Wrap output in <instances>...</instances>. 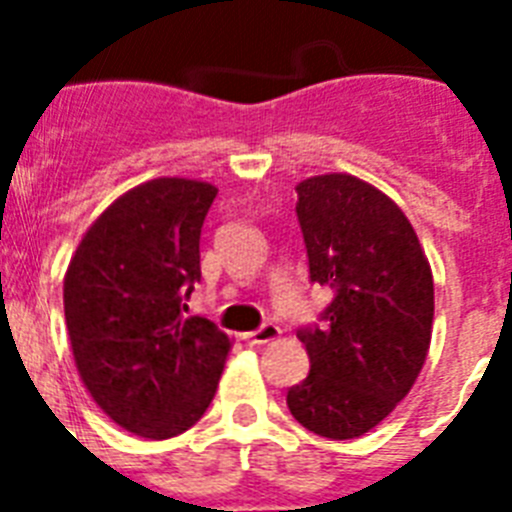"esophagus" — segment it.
Segmentation results:
<instances>
[{
    "label": "esophagus",
    "instance_id": "1",
    "mask_svg": "<svg viewBox=\"0 0 512 512\" xmlns=\"http://www.w3.org/2000/svg\"><path fill=\"white\" fill-rule=\"evenodd\" d=\"M279 335H281V329L276 327V324H263V327L255 329V332H247L244 340H247L249 345H265V342L276 340Z\"/></svg>",
    "mask_w": 512,
    "mask_h": 512
}]
</instances>
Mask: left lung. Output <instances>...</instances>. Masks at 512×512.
<instances>
[{
  "mask_svg": "<svg viewBox=\"0 0 512 512\" xmlns=\"http://www.w3.org/2000/svg\"><path fill=\"white\" fill-rule=\"evenodd\" d=\"M297 220L313 284L332 292L297 329L311 372L287 406L316 436L369 433L412 390L433 332V273L412 223L374 185L319 175L297 185Z\"/></svg>",
  "mask_w": 512,
  "mask_h": 512,
  "instance_id": "obj_1",
  "label": "left lung"
}]
</instances>
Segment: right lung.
<instances>
[{
    "label": "right lung",
    "instance_id": "right-lung-1",
    "mask_svg": "<svg viewBox=\"0 0 512 512\" xmlns=\"http://www.w3.org/2000/svg\"><path fill=\"white\" fill-rule=\"evenodd\" d=\"M215 196L199 180H148L92 223L68 265L63 308L79 377L135 436H177L215 398L231 340L204 316H185Z\"/></svg>",
    "mask_w": 512,
    "mask_h": 512
}]
</instances>
